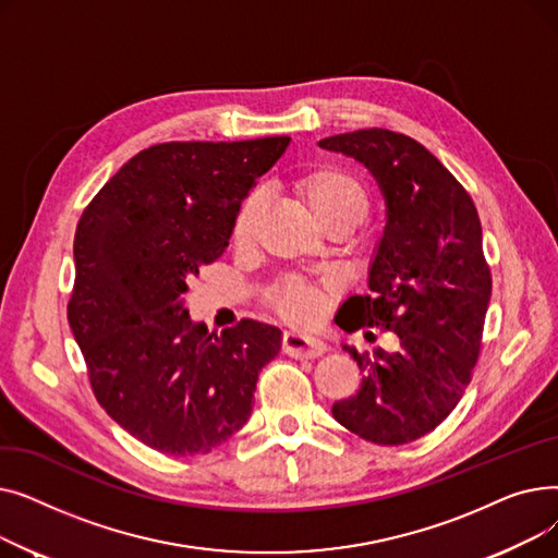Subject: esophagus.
I'll return each mask as SVG.
<instances>
[{"label":"esophagus","instance_id":"1","mask_svg":"<svg viewBox=\"0 0 558 558\" xmlns=\"http://www.w3.org/2000/svg\"><path fill=\"white\" fill-rule=\"evenodd\" d=\"M282 350L287 355L291 357H299V360H314V357H320L328 350V345L320 341L318 337L314 335H307V332H284L282 337Z\"/></svg>","mask_w":558,"mask_h":558}]
</instances>
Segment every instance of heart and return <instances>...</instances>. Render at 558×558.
Listing matches in <instances>:
<instances>
[{
  "mask_svg": "<svg viewBox=\"0 0 558 558\" xmlns=\"http://www.w3.org/2000/svg\"><path fill=\"white\" fill-rule=\"evenodd\" d=\"M294 190L307 205L312 217L328 232L353 230L368 213V194L353 173L335 165H316L301 171L294 179ZM262 213V198L253 194L244 201L232 226V242L244 246L251 242ZM271 301L278 312L299 324L310 320L320 310V294L299 280H284L274 287Z\"/></svg>",
  "mask_w": 558,
  "mask_h": 558,
  "instance_id": "1",
  "label": "heart"
}]
</instances>
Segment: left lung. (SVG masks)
<instances>
[{
	"instance_id": "8db88e82",
	"label": "left lung",
	"mask_w": 558,
	"mask_h": 558,
	"mask_svg": "<svg viewBox=\"0 0 558 558\" xmlns=\"http://www.w3.org/2000/svg\"><path fill=\"white\" fill-rule=\"evenodd\" d=\"M364 165L385 198V230L368 264V291L345 299L337 324L398 335V348L360 355L355 396L332 404L345 429L402 446L441 425L461 400L480 355L490 271L473 198L416 140L366 129L318 142Z\"/></svg>"
}]
</instances>
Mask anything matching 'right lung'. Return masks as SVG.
<instances>
[{
  "label": "right lung",
  "mask_w": 558,
  "mask_h": 558,
  "mask_svg": "<svg viewBox=\"0 0 558 558\" xmlns=\"http://www.w3.org/2000/svg\"><path fill=\"white\" fill-rule=\"evenodd\" d=\"M289 142L149 146L76 226L70 328L106 414L158 452L190 457L228 441L280 353L282 332L253 318L213 335L190 316L185 291L223 255L244 198Z\"/></svg>",
  "instance_id": "right-lung-1"
}]
</instances>
